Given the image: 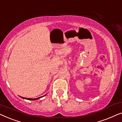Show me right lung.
Wrapping results in <instances>:
<instances>
[{
	"label": "right lung",
	"instance_id": "right-lung-1",
	"mask_svg": "<svg viewBox=\"0 0 122 122\" xmlns=\"http://www.w3.org/2000/svg\"><path fill=\"white\" fill-rule=\"evenodd\" d=\"M46 94L44 95V96H43L42 97H39V98H24V97H20L21 98H23V99H28V100H30V101H36V100H37V99H40V98H42L43 97L46 96Z\"/></svg>",
	"mask_w": 122,
	"mask_h": 122
}]
</instances>
